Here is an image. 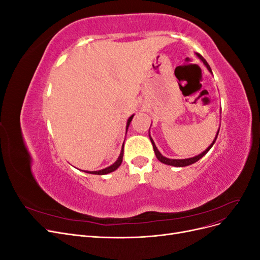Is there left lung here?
I'll list each match as a JSON object with an SVG mask.
<instances>
[{"mask_svg": "<svg viewBox=\"0 0 260 260\" xmlns=\"http://www.w3.org/2000/svg\"><path fill=\"white\" fill-rule=\"evenodd\" d=\"M196 55H198L199 58L204 62V65H205V66L207 67V69L209 70V73H211V68H210V66L208 65V62L205 60V58H204V57L202 56V55H200V54H196ZM219 129H220V128H219ZM218 133H219V130L217 131V136H216L215 140L212 141V143L205 149V151H204L203 153H201V154L198 155V156H194V157H191V158H185V159H170V158H167V157L162 156V155L160 154V152L158 151V149H157V147H156V145H155V143H154L153 139L151 138V136H149V139H151V142H152V144H153V148H154L155 155H156V157H157V159H158L159 161H161L162 164L170 165V166H175V167H185V166H188V165H192V164L196 162L198 160H200L204 155L207 154V152L212 147V145L215 144L216 139H217V137H218Z\"/></svg>", "mask_w": 260, "mask_h": 260, "instance_id": "left-lung-1", "label": "left lung"}]
</instances>
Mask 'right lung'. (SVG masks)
I'll use <instances>...</instances> for the list:
<instances>
[{
  "label": "right lung",
  "mask_w": 260,
  "mask_h": 260,
  "mask_svg": "<svg viewBox=\"0 0 260 260\" xmlns=\"http://www.w3.org/2000/svg\"><path fill=\"white\" fill-rule=\"evenodd\" d=\"M133 116H135V115H132L131 117H129V119H128V121H127V127H125V130H128V128H129V124H130V122H131V120H132ZM122 157H123V146H122V148H121V152H120L119 157H118V159H117V160L112 165V166H109V167H107V168H105V169L98 170V171H84V172H86V174L100 175V176L107 175V174H109V172H113V171H115L118 167L120 166L121 162H122Z\"/></svg>",
  "instance_id": "obj_1"
}]
</instances>
